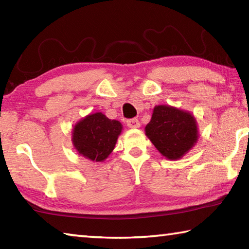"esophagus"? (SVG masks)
Listing matches in <instances>:
<instances>
[{
  "instance_id": "esophagus-1",
  "label": "esophagus",
  "mask_w": 249,
  "mask_h": 249,
  "mask_svg": "<svg viewBox=\"0 0 249 249\" xmlns=\"http://www.w3.org/2000/svg\"><path fill=\"white\" fill-rule=\"evenodd\" d=\"M126 124H127V126H128L129 128H138L141 126L140 121H138L137 119L127 120V121H126Z\"/></svg>"
}]
</instances>
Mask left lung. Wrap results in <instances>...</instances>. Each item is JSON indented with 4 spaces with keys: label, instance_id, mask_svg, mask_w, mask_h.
<instances>
[{
    "label": "left lung",
    "instance_id": "left-lung-1",
    "mask_svg": "<svg viewBox=\"0 0 249 249\" xmlns=\"http://www.w3.org/2000/svg\"><path fill=\"white\" fill-rule=\"evenodd\" d=\"M146 135L168 159H179L197 140L196 122L190 113L166 105L154 108Z\"/></svg>",
    "mask_w": 249,
    "mask_h": 249
}]
</instances>
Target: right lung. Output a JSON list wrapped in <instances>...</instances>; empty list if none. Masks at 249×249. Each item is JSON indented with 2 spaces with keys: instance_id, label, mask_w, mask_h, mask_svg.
Masks as SVG:
<instances>
[{
  "instance_id": "right-lung-1",
  "label": "right lung",
  "mask_w": 249,
  "mask_h": 249,
  "mask_svg": "<svg viewBox=\"0 0 249 249\" xmlns=\"http://www.w3.org/2000/svg\"><path fill=\"white\" fill-rule=\"evenodd\" d=\"M121 130L119 121L95 113L74 126L72 142L79 154L93 161H102L114 149Z\"/></svg>"
}]
</instances>
